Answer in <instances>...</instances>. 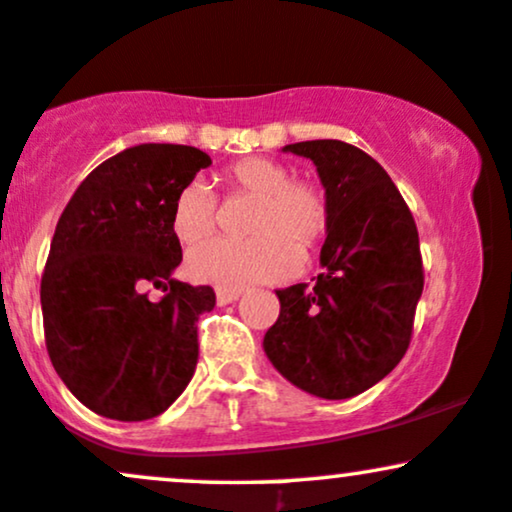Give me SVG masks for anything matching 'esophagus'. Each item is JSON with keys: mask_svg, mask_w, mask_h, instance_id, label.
<instances>
[{"mask_svg": "<svg viewBox=\"0 0 512 512\" xmlns=\"http://www.w3.org/2000/svg\"><path fill=\"white\" fill-rule=\"evenodd\" d=\"M240 298L238 291H216V303L219 305H228V303H236Z\"/></svg>", "mask_w": 512, "mask_h": 512, "instance_id": "1", "label": "esophagus"}]
</instances>
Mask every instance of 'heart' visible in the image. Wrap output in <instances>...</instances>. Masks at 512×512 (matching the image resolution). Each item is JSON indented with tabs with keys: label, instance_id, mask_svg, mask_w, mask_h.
<instances>
[{
	"label": "heart",
	"instance_id": "b5f03b06",
	"mask_svg": "<svg viewBox=\"0 0 512 512\" xmlns=\"http://www.w3.org/2000/svg\"><path fill=\"white\" fill-rule=\"evenodd\" d=\"M231 190L255 197L250 240H204L187 252V274L221 291H240L264 281H281L296 272L298 248L308 255L325 236L330 207L320 187L291 180L289 168L272 158L250 156L223 173ZM216 226V197L204 182L192 180L178 192L170 228L180 243H195Z\"/></svg>",
	"mask_w": 512,
	"mask_h": 512
}]
</instances>
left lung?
<instances>
[{
    "label": "left lung",
    "mask_w": 512,
    "mask_h": 512,
    "mask_svg": "<svg viewBox=\"0 0 512 512\" xmlns=\"http://www.w3.org/2000/svg\"><path fill=\"white\" fill-rule=\"evenodd\" d=\"M310 158L330 221L320 250L325 269L276 291L281 310L264 354L298 390L322 399L366 392L402 361L424 291L419 233L402 195L375 158L339 139L286 144Z\"/></svg>",
    "instance_id": "obj_1"
}]
</instances>
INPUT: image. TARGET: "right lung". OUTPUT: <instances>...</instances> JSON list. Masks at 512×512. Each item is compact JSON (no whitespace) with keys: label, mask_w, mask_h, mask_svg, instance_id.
Instances as JSON below:
<instances>
[{"label":"right lung","mask_w":512,"mask_h":512,"mask_svg":"<svg viewBox=\"0 0 512 512\" xmlns=\"http://www.w3.org/2000/svg\"><path fill=\"white\" fill-rule=\"evenodd\" d=\"M209 166L195 146H129L88 173L57 221L40 281L45 344L69 392L105 419H154L195 375L197 320L216 296L173 279L170 211ZM149 283L167 291L161 302L145 298Z\"/></svg>","instance_id":"obj_1"}]
</instances>
